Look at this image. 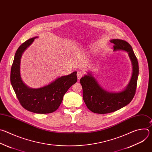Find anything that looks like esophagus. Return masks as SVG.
Instances as JSON below:
<instances>
[{"instance_id": "34e87169", "label": "esophagus", "mask_w": 152, "mask_h": 152, "mask_svg": "<svg viewBox=\"0 0 152 152\" xmlns=\"http://www.w3.org/2000/svg\"><path fill=\"white\" fill-rule=\"evenodd\" d=\"M83 75V73L81 72V71H78L77 73V79L79 80Z\"/></svg>"}]
</instances>
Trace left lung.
I'll return each instance as SVG.
<instances>
[{"instance_id": "1", "label": "left lung", "mask_w": 152, "mask_h": 152, "mask_svg": "<svg viewBox=\"0 0 152 152\" xmlns=\"http://www.w3.org/2000/svg\"><path fill=\"white\" fill-rule=\"evenodd\" d=\"M110 41L114 44V50H123L128 52L133 65V73L126 88L116 93L107 92L102 89L90 73L80 79L84 102L91 111L96 114H107L121 109L132 101L137 90L139 66L131 46L122 39H114Z\"/></svg>"}]
</instances>
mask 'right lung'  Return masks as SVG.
I'll use <instances>...</instances> for the list:
<instances>
[{
	"mask_svg": "<svg viewBox=\"0 0 152 152\" xmlns=\"http://www.w3.org/2000/svg\"><path fill=\"white\" fill-rule=\"evenodd\" d=\"M35 38L26 40L17 50L11 69L10 80L16 96L25 110L37 114L53 113L60 106L64 94L77 82L76 72L58 78L48 85L30 88L23 82L20 75L21 56Z\"/></svg>",
	"mask_w": 152,
	"mask_h": 152,
	"instance_id": "add662e5",
	"label": "right lung"
}]
</instances>
